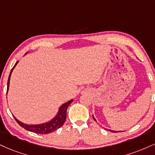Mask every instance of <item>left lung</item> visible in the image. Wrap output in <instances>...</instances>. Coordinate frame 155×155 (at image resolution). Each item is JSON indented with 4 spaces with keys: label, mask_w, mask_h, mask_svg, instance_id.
<instances>
[{
    "label": "left lung",
    "mask_w": 155,
    "mask_h": 155,
    "mask_svg": "<svg viewBox=\"0 0 155 155\" xmlns=\"http://www.w3.org/2000/svg\"><path fill=\"white\" fill-rule=\"evenodd\" d=\"M93 119H94V121H96V120L95 119V118H94V116H93ZM110 131H112V132H116V131H112V130H109Z\"/></svg>",
    "instance_id": "left-lung-1"
}]
</instances>
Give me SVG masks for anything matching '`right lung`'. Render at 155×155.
Listing matches in <instances>:
<instances>
[{
  "label": "right lung",
  "mask_w": 155,
  "mask_h": 155,
  "mask_svg": "<svg viewBox=\"0 0 155 155\" xmlns=\"http://www.w3.org/2000/svg\"><path fill=\"white\" fill-rule=\"evenodd\" d=\"M17 62L15 65L13 66V68L11 70L9 74L8 79V83H7V92L8 91V87H9V82H10V78L11 75V72H12L13 68L16 67L17 64ZM73 101V100H70L68 102L65 103L62 105V106L60 108L58 113H57V115L56 117H54L52 120H51L50 121L47 122V123L42 124H37V125H28V124H24L22 122L19 121L18 119H16L14 117L15 120H16L17 123H18L21 127L24 128L26 130L31 131V132L37 133V134H49L52 132V131H56L57 129L60 128L64 124V121L66 120V116H67V109H68V106L71 104V103Z\"/></svg>",
  "instance_id": "obj_1"
}]
</instances>
